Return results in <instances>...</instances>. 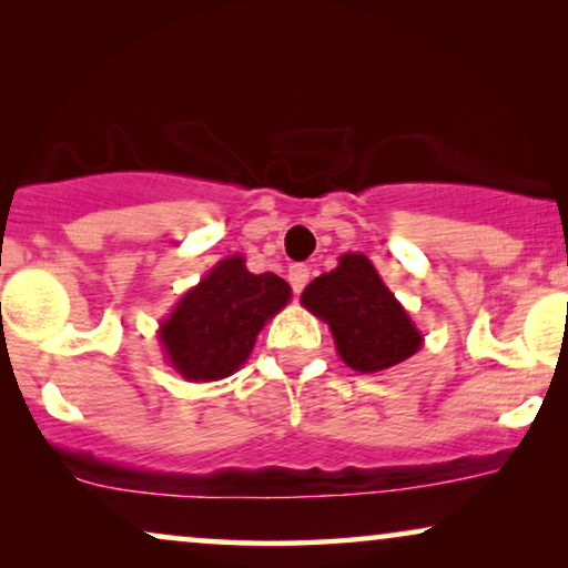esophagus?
I'll use <instances>...</instances> for the list:
<instances>
[{
  "label": "esophagus",
  "mask_w": 568,
  "mask_h": 568,
  "mask_svg": "<svg viewBox=\"0 0 568 568\" xmlns=\"http://www.w3.org/2000/svg\"><path fill=\"white\" fill-rule=\"evenodd\" d=\"M286 278H290L292 284V292L300 294L302 290H305L307 282H310V268L302 266V263H292L290 266V274H286Z\"/></svg>",
  "instance_id": "obj_1"
}]
</instances>
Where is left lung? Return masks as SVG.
<instances>
[{
  "label": "left lung",
  "mask_w": 568,
  "mask_h": 568,
  "mask_svg": "<svg viewBox=\"0 0 568 568\" xmlns=\"http://www.w3.org/2000/svg\"><path fill=\"white\" fill-rule=\"evenodd\" d=\"M302 305L328 323L348 367L372 375L406 362L424 344L410 315L362 253H346L338 266L313 278Z\"/></svg>",
  "instance_id": "1"
}]
</instances>
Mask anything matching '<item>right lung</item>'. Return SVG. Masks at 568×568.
Returning a JSON list of instances; mask_svg holds the SVG:
<instances>
[{"label": "right lung", "mask_w": 568, "mask_h": 568, "mask_svg": "<svg viewBox=\"0 0 568 568\" xmlns=\"http://www.w3.org/2000/svg\"><path fill=\"white\" fill-rule=\"evenodd\" d=\"M292 297L276 274H251L243 255L216 263L160 325L170 367L191 383L230 377L251 356L268 317Z\"/></svg>", "instance_id": "obj_1"}]
</instances>
